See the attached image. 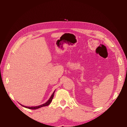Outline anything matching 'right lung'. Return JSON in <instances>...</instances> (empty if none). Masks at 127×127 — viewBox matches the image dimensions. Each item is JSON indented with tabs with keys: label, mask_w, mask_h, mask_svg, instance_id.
<instances>
[{
	"label": "right lung",
	"mask_w": 127,
	"mask_h": 127,
	"mask_svg": "<svg viewBox=\"0 0 127 127\" xmlns=\"http://www.w3.org/2000/svg\"><path fill=\"white\" fill-rule=\"evenodd\" d=\"M55 91L53 92V93H52V95L51 96V97H50V98H49V100L46 102V103H45L44 104H42V105H39V106H31V107H29V106H24V105H22V104H21L22 106H23V107H26V108H28V109H33V110H35V109H39V108H40V107H43V106H48V105H49L51 103V101H52V99H53V96H54V94H55Z\"/></svg>",
	"instance_id": "right-lung-1"
}]
</instances>
